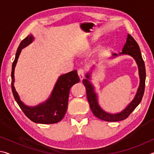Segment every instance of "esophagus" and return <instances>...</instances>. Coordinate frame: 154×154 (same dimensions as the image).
Masks as SVG:
<instances>
[{"instance_id": "34e87169", "label": "esophagus", "mask_w": 154, "mask_h": 154, "mask_svg": "<svg viewBox=\"0 0 154 154\" xmlns=\"http://www.w3.org/2000/svg\"><path fill=\"white\" fill-rule=\"evenodd\" d=\"M77 73H78V75H79L80 80L82 81V80L83 79V77H84V75H85V71H84V69H79V71H77Z\"/></svg>"}]
</instances>
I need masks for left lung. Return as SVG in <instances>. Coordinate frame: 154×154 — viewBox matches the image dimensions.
Here are the masks:
<instances>
[{"instance_id":"left-lung-1","label":"left lung","mask_w":154,"mask_h":154,"mask_svg":"<svg viewBox=\"0 0 154 154\" xmlns=\"http://www.w3.org/2000/svg\"><path fill=\"white\" fill-rule=\"evenodd\" d=\"M122 55H128L131 56L132 58H134L137 64L138 69H139L140 83L134 98L122 111L117 113H109V112L103 110L99 105L98 94L95 91V87L93 85L92 83L90 82L91 74H92V69L94 66L92 67L90 71L87 72L85 76V79L83 80V85L86 88L87 98L88 103L90 104L91 110L96 117L104 121L118 122L126 119L130 116V114L134 110L135 108L139 105L142 100L143 94H144L146 77L145 63L142 58L139 45L129 34H128L127 35L126 42L125 43L123 49H122V51L120 52L118 55L117 54H112V56L109 59H113Z\"/></svg>"}]
</instances>
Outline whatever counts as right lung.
Here are the masks:
<instances>
[{"instance_id":"obj_1","label":"right lung","mask_w":154,"mask_h":154,"mask_svg":"<svg viewBox=\"0 0 154 154\" xmlns=\"http://www.w3.org/2000/svg\"><path fill=\"white\" fill-rule=\"evenodd\" d=\"M35 39L32 35H28L22 41L17 49L15 58L12 64L11 89L18 105L31 121L38 124H51L62 120L66 112L69 92L74 84L79 82L76 70L61 75L54 85L50 96L44 102L35 106H28L21 100L14 86L15 68L22 49L29 45Z\"/></svg>"}]
</instances>
